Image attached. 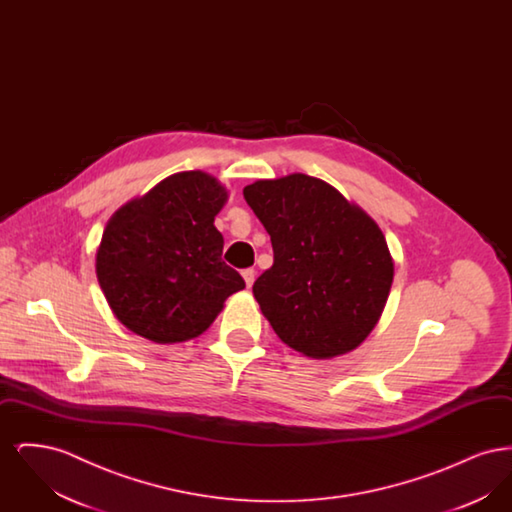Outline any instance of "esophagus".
<instances>
[{"label": "esophagus", "mask_w": 512, "mask_h": 512, "mask_svg": "<svg viewBox=\"0 0 512 512\" xmlns=\"http://www.w3.org/2000/svg\"><path fill=\"white\" fill-rule=\"evenodd\" d=\"M242 276H244L247 288H251L253 282H255V270H253V268H245L244 272H242Z\"/></svg>", "instance_id": "1"}]
</instances>
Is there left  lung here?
<instances>
[{
	"mask_svg": "<svg viewBox=\"0 0 512 512\" xmlns=\"http://www.w3.org/2000/svg\"><path fill=\"white\" fill-rule=\"evenodd\" d=\"M244 197L274 251L253 295L278 338L313 359L361 345L393 282L378 224L324 180L299 172L257 180Z\"/></svg>",
	"mask_w": 512,
	"mask_h": 512,
	"instance_id": "left-lung-1",
	"label": "left lung"
}]
</instances>
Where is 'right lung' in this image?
Listing matches in <instances>:
<instances>
[{
	"mask_svg": "<svg viewBox=\"0 0 512 512\" xmlns=\"http://www.w3.org/2000/svg\"><path fill=\"white\" fill-rule=\"evenodd\" d=\"M226 190L207 172L172 174L107 222L96 257L103 295L134 334L176 343L203 334L244 290L215 228Z\"/></svg>",
	"mask_w": 512,
	"mask_h": 512,
	"instance_id": "1",
	"label": "right lung"
}]
</instances>
